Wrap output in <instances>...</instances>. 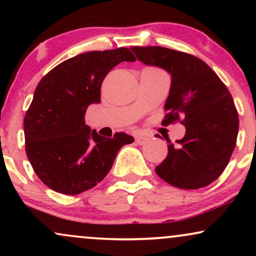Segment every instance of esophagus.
<instances>
[{
    "label": "esophagus",
    "mask_w": 256,
    "mask_h": 256,
    "mask_svg": "<svg viewBox=\"0 0 256 256\" xmlns=\"http://www.w3.org/2000/svg\"><path fill=\"white\" fill-rule=\"evenodd\" d=\"M148 140H149V136H146V134H138V136L136 137L137 144H140V146L146 144Z\"/></svg>",
    "instance_id": "obj_1"
}]
</instances>
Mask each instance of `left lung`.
I'll list each match as a JSON object with an SVG mask.
<instances>
[{
  "label": "left lung",
  "mask_w": 256,
  "mask_h": 256,
  "mask_svg": "<svg viewBox=\"0 0 256 256\" xmlns=\"http://www.w3.org/2000/svg\"><path fill=\"white\" fill-rule=\"evenodd\" d=\"M137 58L171 74L162 125L179 122L184 137L168 140L155 172L179 189H200L224 172L236 146L238 113L228 88L201 58L164 46H132Z\"/></svg>",
  "instance_id": "left-lung-1"
}]
</instances>
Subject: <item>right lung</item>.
Masks as SVG:
<instances>
[{
    "label": "right lung",
    "instance_id": "1",
    "mask_svg": "<svg viewBox=\"0 0 256 256\" xmlns=\"http://www.w3.org/2000/svg\"><path fill=\"white\" fill-rule=\"evenodd\" d=\"M136 61L130 49L88 52L64 60L38 83L24 118L25 150L37 177L52 190L78 195L104 179L122 146L134 137L104 138L85 125L91 104L113 67Z\"/></svg>",
    "mask_w": 256,
    "mask_h": 256
}]
</instances>
